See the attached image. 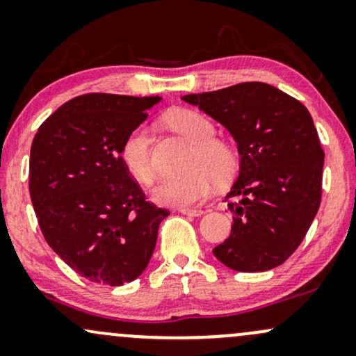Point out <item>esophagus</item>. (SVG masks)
Masks as SVG:
<instances>
[{
    "label": "esophagus",
    "instance_id": "esophagus-1",
    "mask_svg": "<svg viewBox=\"0 0 356 356\" xmlns=\"http://www.w3.org/2000/svg\"><path fill=\"white\" fill-rule=\"evenodd\" d=\"M178 211L183 213V215H188V216H202L204 213L203 210H196V208H179Z\"/></svg>",
    "mask_w": 356,
    "mask_h": 356
}]
</instances>
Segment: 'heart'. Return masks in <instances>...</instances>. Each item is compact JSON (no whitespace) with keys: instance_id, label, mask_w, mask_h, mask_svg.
<instances>
[{"instance_id":"obj_1","label":"heart","mask_w":356,"mask_h":356,"mask_svg":"<svg viewBox=\"0 0 356 356\" xmlns=\"http://www.w3.org/2000/svg\"><path fill=\"white\" fill-rule=\"evenodd\" d=\"M168 127L191 143L185 175L171 177L154 188L153 200L166 207H191L211 193L213 183L232 181L238 170V154L228 143L215 138L216 128L207 116L193 110H177L166 116ZM121 160L141 185H152L156 165L152 153V131L138 127L121 146Z\"/></svg>"}]
</instances>
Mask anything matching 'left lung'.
Here are the masks:
<instances>
[{
  "label": "left lung",
  "mask_w": 356,
  "mask_h": 356,
  "mask_svg": "<svg viewBox=\"0 0 356 356\" xmlns=\"http://www.w3.org/2000/svg\"><path fill=\"white\" fill-rule=\"evenodd\" d=\"M181 99L223 124L241 156L227 195L232 233L213 254L243 273L280 266L303 241L321 202L325 153L310 111L260 81Z\"/></svg>",
  "instance_id": "obj_1"
}]
</instances>
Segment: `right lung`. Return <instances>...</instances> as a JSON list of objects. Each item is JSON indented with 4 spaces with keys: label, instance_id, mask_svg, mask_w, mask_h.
I'll return each instance as SVG.
<instances>
[{
    "label": "right lung",
    "instance_id": "add662e5",
    "mask_svg": "<svg viewBox=\"0 0 356 356\" xmlns=\"http://www.w3.org/2000/svg\"><path fill=\"white\" fill-rule=\"evenodd\" d=\"M160 96L88 93L38 129L29 196L46 243L78 275L120 286L143 273L170 211L146 202L121 146Z\"/></svg>",
    "mask_w": 356,
    "mask_h": 356
}]
</instances>
